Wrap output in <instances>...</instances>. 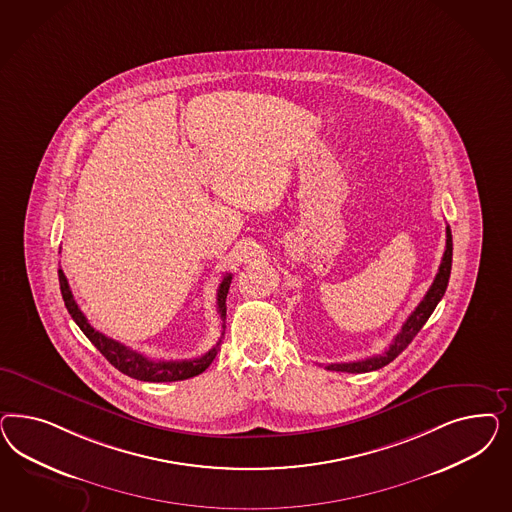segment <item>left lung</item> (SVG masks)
Masks as SVG:
<instances>
[{"mask_svg": "<svg viewBox=\"0 0 512 512\" xmlns=\"http://www.w3.org/2000/svg\"><path fill=\"white\" fill-rule=\"evenodd\" d=\"M450 268H452V234H450V227L447 225V246H445V253H443V259L439 264V272L435 276L434 283H432V287L428 289L424 298L420 300L419 306L407 317L402 330L388 345L387 351L383 355H375V357L364 358V360H357V362L326 364V370H330V372L366 373L379 370V368L387 366L388 362H392L413 341V338L419 334L420 328L426 325V321L434 313L435 306L439 304V300L443 298L445 291H447Z\"/></svg>", "mask_w": 512, "mask_h": 512, "instance_id": "8db88e82", "label": "left lung"}]
</instances>
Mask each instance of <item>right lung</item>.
Segmentation results:
<instances>
[{
  "mask_svg": "<svg viewBox=\"0 0 512 512\" xmlns=\"http://www.w3.org/2000/svg\"><path fill=\"white\" fill-rule=\"evenodd\" d=\"M58 276H60L63 302H65V308L69 311V315L73 317V321L86 334V338L99 349V353L107 358L116 370H120L125 375H129L133 379H139V381H148V383L184 381V379L195 377V375L204 372L212 364V360L216 358L221 340L217 341L208 353H204L199 358H191V360H152V358L140 355L137 351L125 347L124 343L112 340L109 336L97 332L88 323L86 315L78 308L62 268L58 270ZM231 279H233V276L227 274L223 281L219 283V289H217V311H219L221 321H225V315H227L225 300H227V293H229V287H231Z\"/></svg>",
  "mask_w": 512,
  "mask_h": 512,
  "instance_id": "1",
  "label": "right lung"
}]
</instances>
